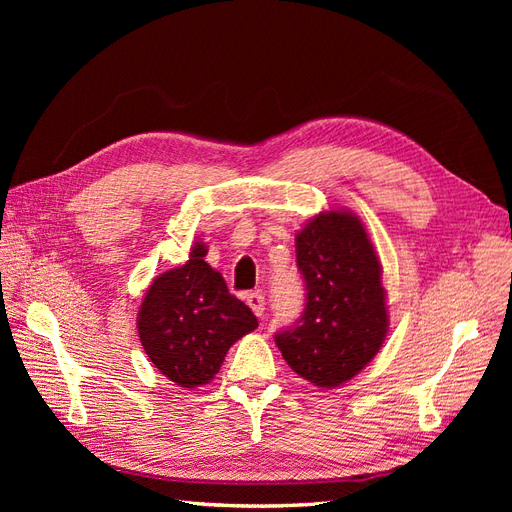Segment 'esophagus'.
I'll use <instances>...</instances> for the list:
<instances>
[{
	"instance_id": "esophagus-1",
	"label": "esophagus",
	"mask_w": 512,
	"mask_h": 512,
	"mask_svg": "<svg viewBox=\"0 0 512 512\" xmlns=\"http://www.w3.org/2000/svg\"><path fill=\"white\" fill-rule=\"evenodd\" d=\"M247 305L252 307V312L258 318L265 316V297H262V292H250V294H247Z\"/></svg>"
}]
</instances>
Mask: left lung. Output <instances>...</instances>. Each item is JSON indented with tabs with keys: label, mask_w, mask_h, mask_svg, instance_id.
<instances>
[{
	"label": "left lung",
	"mask_w": 512,
	"mask_h": 512,
	"mask_svg": "<svg viewBox=\"0 0 512 512\" xmlns=\"http://www.w3.org/2000/svg\"><path fill=\"white\" fill-rule=\"evenodd\" d=\"M305 309L275 335L284 361L307 382L335 389L380 352L389 312L382 267L359 215L322 211L297 232Z\"/></svg>",
	"instance_id": "left-lung-1"
}]
</instances>
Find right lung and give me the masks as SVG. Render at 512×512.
Here are the masks:
<instances>
[{
	"label": "right lung",
	"instance_id": "add662e5",
	"mask_svg": "<svg viewBox=\"0 0 512 512\" xmlns=\"http://www.w3.org/2000/svg\"><path fill=\"white\" fill-rule=\"evenodd\" d=\"M205 256L207 245L196 241L185 265L156 277L136 320L151 363L183 389L213 380L228 348L258 327L252 309L228 292Z\"/></svg>",
	"mask_w": 512,
	"mask_h": 512
}]
</instances>
